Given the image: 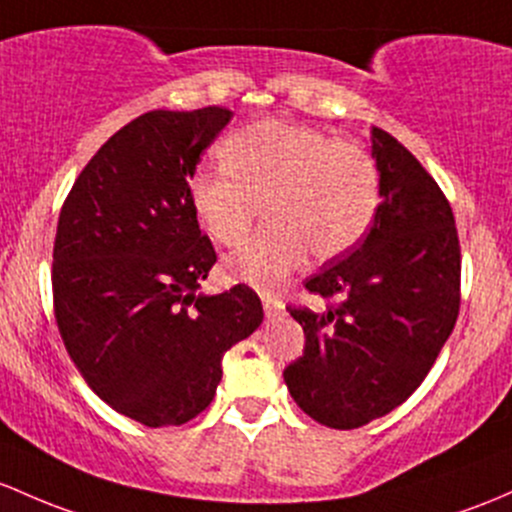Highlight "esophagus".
<instances>
[{
	"instance_id": "1",
	"label": "esophagus",
	"mask_w": 512,
	"mask_h": 512,
	"mask_svg": "<svg viewBox=\"0 0 512 512\" xmlns=\"http://www.w3.org/2000/svg\"><path fill=\"white\" fill-rule=\"evenodd\" d=\"M262 309H265L267 319H274V316L282 311V301L277 297H272V294H262Z\"/></svg>"
}]
</instances>
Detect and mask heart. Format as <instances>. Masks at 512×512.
<instances>
[{"instance_id": "heart-1", "label": "heart", "mask_w": 512, "mask_h": 512, "mask_svg": "<svg viewBox=\"0 0 512 512\" xmlns=\"http://www.w3.org/2000/svg\"><path fill=\"white\" fill-rule=\"evenodd\" d=\"M225 171L196 174L188 203L201 228L238 247L265 206L270 228L223 265L230 282L274 289L306 255L333 260L353 250L380 206L378 166L360 144L319 129L260 120L220 144Z\"/></svg>"}]
</instances>
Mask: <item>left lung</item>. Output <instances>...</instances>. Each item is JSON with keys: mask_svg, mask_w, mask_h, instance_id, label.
I'll return each instance as SVG.
<instances>
[{"mask_svg": "<svg viewBox=\"0 0 512 512\" xmlns=\"http://www.w3.org/2000/svg\"><path fill=\"white\" fill-rule=\"evenodd\" d=\"M380 206L360 245L306 289L326 311L287 306L304 355L284 368L294 402L331 429H358L407 400L451 336L461 304V247L437 181L385 129L373 127Z\"/></svg>", "mask_w": 512, "mask_h": 512, "instance_id": "8db88e82", "label": "left lung"}]
</instances>
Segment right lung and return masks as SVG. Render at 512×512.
Returning a JSON list of instances; mask_svg holds the SVG:
<instances>
[{
    "label": "right lung",
    "mask_w": 512,
    "mask_h": 512,
    "mask_svg": "<svg viewBox=\"0 0 512 512\" xmlns=\"http://www.w3.org/2000/svg\"><path fill=\"white\" fill-rule=\"evenodd\" d=\"M233 112L152 110L112 134L58 215L53 311L90 390L144 427L211 405L225 351L262 324L245 284L198 294L215 250L188 203L203 149Z\"/></svg>",
    "instance_id": "obj_1"
}]
</instances>
